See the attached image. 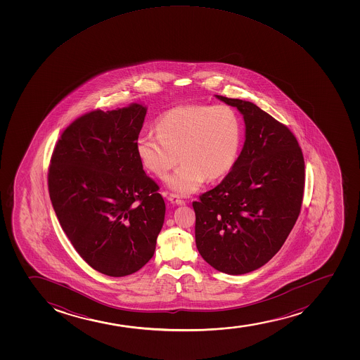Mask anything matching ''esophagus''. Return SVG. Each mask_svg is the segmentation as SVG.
Instances as JSON below:
<instances>
[{
  "label": "esophagus",
  "instance_id": "1",
  "mask_svg": "<svg viewBox=\"0 0 360 360\" xmlns=\"http://www.w3.org/2000/svg\"><path fill=\"white\" fill-rule=\"evenodd\" d=\"M168 200H169L172 204H174V205H185V200H182V199L176 195H170L169 197H168Z\"/></svg>",
  "mask_w": 360,
  "mask_h": 360
}]
</instances>
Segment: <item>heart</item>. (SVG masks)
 <instances>
[{"mask_svg":"<svg viewBox=\"0 0 360 360\" xmlns=\"http://www.w3.org/2000/svg\"><path fill=\"white\" fill-rule=\"evenodd\" d=\"M158 133L143 131L136 136V151L141 165L158 178H165L179 195L195 193L207 179L222 178L236 163L241 141V121L228 104H186L163 112Z\"/></svg>","mask_w":360,"mask_h":360,"instance_id":"1","label":"heart"}]
</instances>
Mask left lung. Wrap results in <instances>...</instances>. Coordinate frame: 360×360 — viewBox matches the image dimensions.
<instances>
[{"instance_id": "1", "label": "left lung", "mask_w": 360, "mask_h": 360, "mask_svg": "<svg viewBox=\"0 0 360 360\" xmlns=\"http://www.w3.org/2000/svg\"><path fill=\"white\" fill-rule=\"evenodd\" d=\"M244 117L239 158L219 185L193 202L195 245L228 275L266 264L282 248L302 207L305 163L293 133L256 104L215 95Z\"/></svg>"}]
</instances>
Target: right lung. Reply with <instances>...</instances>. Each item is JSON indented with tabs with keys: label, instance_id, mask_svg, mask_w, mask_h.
I'll list each match as a JSON object with an SVG mask.
<instances>
[{
	"label": "right lung",
	"instance_id": "1",
	"mask_svg": "<svg viewBox=\"0 0 360 360\" xmlns=\"http://www.w3.org/2000/svg\"><path fill=\"white\" fill-rule=\"evenodd\" d=\"M148 108L95 110L67 127L51 156L50 200L67 238L108 276L136 273L153 258L165 204L136 151Z\"/></svg>",
	"mask_w": 360,
	"mask_h": 360
}]
</instances>
